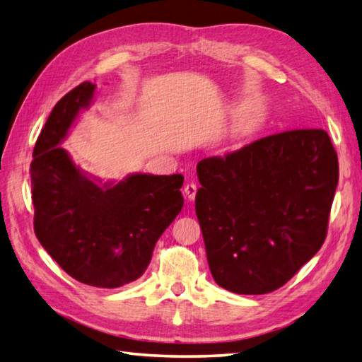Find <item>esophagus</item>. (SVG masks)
<instances>
[{
	"instance_id": "1",
	"label": "esophagus",
	"mask_w": 362,
	"mask_h": 362,
	"mask_svg": "<svg viewBox=\"0 0 362 362\" xmlns=\"http://www.w3.org/2000/svg\"><path fill=\"white\" fill-rule=\"evenodd\" d=\"M183 193H185V196L188 197L189 201H193L196 197V193H197V185L193 182H189L185 185V188H183Z\"/></svg>"
}]
</instances>
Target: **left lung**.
I'll return each instance as SVG.
<instances>
[{
  "label": "left lung",
  "mask_w": 362,
  "mask_h": 362,
  "mask_svg": "<svg viewBox=\"0 0 362 362\" xmlns=\"http://www.w3.org/2000/svg\"><path fill=\"white\" fill-rule=\"evenodd\" d=\"M205 252L219 287L240 295L279 288L320 250L339 163L328 133L290 130L197 163Z\"/></svg>",
  "instance_id": "obj_1"
}]
</instances>
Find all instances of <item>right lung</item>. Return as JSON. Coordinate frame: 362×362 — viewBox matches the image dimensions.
Segmentation results:
<instances>
[{"label": "right lung", "mask_w": 362, "mask_h": 362, "mask_svg": "<svg viewBox=\"0 0 362 362\" xmlns=\"http://www.w3.org/2000/svg\"><path fill=\"white\" fill-rule=\"evenodd\" d=\"M95 84L81 83L54 105L31 161L34 232L74 279L116 288L143 276L155 243L183 207V175L134 173L102 182L59 144L88 110Z\"/></svg>", "instance_id": "1"}]
</instances>
